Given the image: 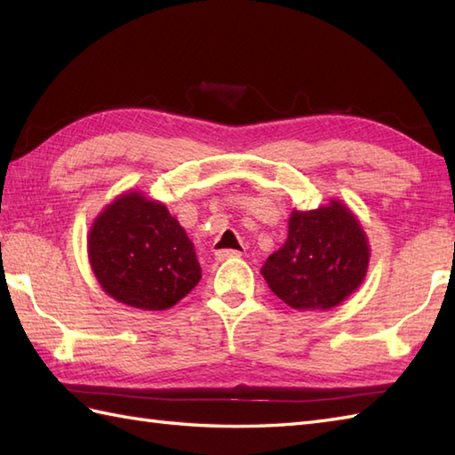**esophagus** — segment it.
<instances>
[{
  "label": "esophagus",
  "mask_w": 455,
  "mask_h": 455,
  "mask_svg": "<svg viewBox=\"0 0 455 455\" xmlns=\"http://www.w3.org/2000/svg\"><path fill=\"white\" fill-rule=\"evenodd\" d=\"M240 256H243V252H238V250H217L215 252V259H219V262H225V259L240 258Z\"/></svg>",
  "instance_id": "1"
}]
</instances>
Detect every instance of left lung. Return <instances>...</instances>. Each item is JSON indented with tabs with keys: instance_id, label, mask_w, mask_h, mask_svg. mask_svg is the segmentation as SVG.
I'll return each instance as SVG.
<instances>
[{
	"instance_id": "1",
	"label": "left lung",
	"mask_w": 455,
	"mask_h": 455,
	"mask_svg": "<svg viewBox=\"0 0 455 455\" xmlns=\"http://www.w3.org/2000/svg\"><path fill=\"white\" fill-rule=\"evenodd\" d=\"M370 243L340 199L313 211L293 209L285 244L266 259L269 289L297 311H328L362 285Z\"/></svg>"
}]
</instances>
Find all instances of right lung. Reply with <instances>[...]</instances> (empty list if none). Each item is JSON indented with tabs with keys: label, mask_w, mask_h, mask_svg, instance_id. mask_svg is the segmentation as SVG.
Here are the masks:
<instances>
[{
	"label": "right lung",
	"mask_w": 455,
	"mask_h": 455,
	"mask_svg": "<svg viewBox=\"0 0 455 455\" xmlns=\"http://www.w3.org/2000/svg\"><path fill=\"white\" fill-rule=\"evenodd\" d=\"M88 256L103 291L140 311H166L201 279L196 248L178 219L132 189L93 219Z\"/></svg>",
	"instance_id": "obj_1"
}]
</instances>
